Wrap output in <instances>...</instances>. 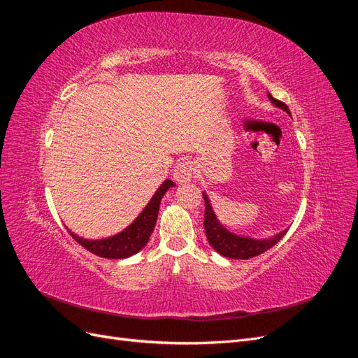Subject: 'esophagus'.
Instances as JSON below:
<instances>
[{
  "label": "esophagus",
  "mask_w": 358,
  "mask_h": 358,
  "mask_svg": "<svg viewBox=\"0 0 358 358\" xmlns=\"http://www.w3.org/2000/svg\"><path fill=\"white\" fill-rule=\"evenodd\" d=\"M194 171H196V167H194L192 161L189 159H183L175 166L173 169V178L178 183H188L194 175Z\"/></svg>",
  "instance_id": "esophagus-1"
}]
</instances>
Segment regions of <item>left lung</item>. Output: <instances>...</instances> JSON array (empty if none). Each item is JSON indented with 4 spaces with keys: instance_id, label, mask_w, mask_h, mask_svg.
Instances as JSON below:
<instances>
[{
    "instance_id": "left-lung-1",
    "label": "left lung",
    "mask_w": 358,
    "mask_h": 358,
    "mask_svg": "<svg viewBox=\"0 0 358 358\" xmlns=\"http://www.w3.org/2000/svg\"><path fill=\"white\" fill-rule=\"evenodd\" d=\"M268 100L272 101L276 107H279V109L285 110L291 116V112L285 103L273 99L270 94H268ZM203 199H204L206 237H208V242L210 243V246L222 257L234 258V259H249L252 257H257L259 254L266 252L267 249L275 246L288 231V230H284V231L278 233L276 236L270 237V239H262V241L251 239V237H245V236H237V234L227 230L225 227L218 220H216V215L212 209L208 196H206V192H203Z\"/></svg>"
}]
</instances>
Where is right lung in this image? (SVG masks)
<instances>
[{"label": "right lung", "instance_id": "add662e5", "mask_svg": "<svg viewBox=\"0 0 358 358\" xmlns=\"http://www.w3.org/2000/svg\"><path fill=\"white\" fill-rule=\"evenodd\" d=\"M175 187V183L171 180H164L161 183V187L154 194V197L146 204V208L142 210L134 222L128 225L127 229L121 233H117L112 237H107V239L101 241H88L79 237L69 230V233L73 236V239L80 243L85 249H88L90 252L103 257V258H127L137 254L140 249L145 248L148 243L150 234L154 231V227L157 224V216L159 210V203L161 199L164 197L169 188Z\"/></svg>", "mask_w": 358, "mask_h": 358}]
</instances>
